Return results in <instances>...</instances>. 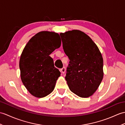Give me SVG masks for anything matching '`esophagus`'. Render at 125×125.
Instances as JSON below:
<instances>
[{
  "instance_id": "34e87169",
  "label": "esophagus",
  "mask_w": 125,
  "mask_h": 125,
  "mask_svg": "<svg viewBox=\"0 0 125 125\" xmlns=\"http://www.w3.org/2000/svg\"><path fill=\"white\" fill-rule=\"evenodd\" d=\"M61 72L62 73H64L65 72V67H63V68H62L61 69Z\"/></svg>"
}]
</instances>
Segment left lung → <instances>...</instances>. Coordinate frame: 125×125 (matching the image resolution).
I'll list each match as a JSON object with an SVG mask.
<instances>
[{
  "label": "left lung",
  "instance_id": "left-lung-1",
  "mask_svg": "<svg viewBox=\"0 0 125 125\" xmlns=\"http://www.w3.org/2000/svg\"><path fill=\"white\" fill-rule=\"evenodd\" d=\"M63 48L70 60L65 77L70 90L78 96H91L103 78V60L97 46L83 32L61 33Z\"/></svg>",
  "mask_w": 125,
  "mask_h": 125
}]
</instances>
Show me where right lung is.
Returning a JSON list of instances; mask_svg holds the SVG:
<instances>
[{
	"label": "right lung",
	"mask_w": 125,
	"mask_h": 125,
	"mask_svg": "<svg viewBox=\"0 0 125 125\" xmlns=\"http://www.w3.org/2000/svg\"><path fill=\"white\" fill-rule=\"evenodd\" d=\"M61 44L59 33L43 31L32 37L23 49L19 62L20 76L33 96L42 98L53 91L61 72L49 55Z\"/></svg>",
	"instance_id": "add662e5"
}]
</instances>
